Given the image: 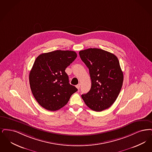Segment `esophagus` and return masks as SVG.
Wrapping results in <instances>:
<instances>
[{"label":"esophagus","instance_id":"obj_1","mask_svg":"<svg viewBox=\"0 0 152 152\" xmlns=\"http://www.w3.org/2000/svg\"><path fill=\"white\" fill-rule=\"evenodd\" d=\"M80 85L79 83V84H78V85L76 86V87H77L78 90H79V88H80Z\"/></svg>","mask_w":152,"mask_h":152}]
</instances>
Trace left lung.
Instances as JSON below:
<instances>
[{
	"label": "left lung",
	"mask_w": 152,
	"mask_h": 152,
	"mask_svg": "<svg viewBox=\"0 0 152 152\" xmlns=\"http://www.w3.org/2000/svg\"><path fill=\"white\" fill-rule=\"evenodd\" d=\"M88 68L91 79L90 90L82 98L90 109L100 112L113 104L123 83V73L113 54L101 49L89 48L79 52Z\"/></svg>",
	"instance_id": "1"
}]
</instances>
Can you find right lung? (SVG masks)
<instances>
[{
    "instance_id": "right-lung-1",
    "label": "right lung",
    "mask_w": 152,
    "mask_h": 152,
    "mask_svg": "<svg viewBox=\"0 0 152 152\" xmlns=\"http://www.w3.org/2000/svg\"><path fill=\"white\" fill-rule=\"evenodd\" d=\"M77 57L74 51L58 50L42 53L36 58L29 73V84L34 98L45 109L58 110L77 91L69 83L65 72Z\"/></svg>"
}]
</instances>
